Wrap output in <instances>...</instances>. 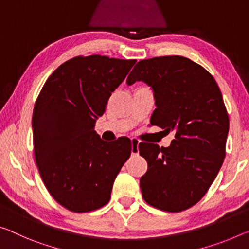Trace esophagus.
I'll return each instance as SVG.
<instances>
[{
	"instance_id": "34e87169",
	"label": "esophagus",
	"mask_w": 249,
	"mask_h": 249,
	"mask_svg": "<svg viewBox=\"0 0 249 249\" xmlns=\"http://www.w3.org/2000/svg\"><path fill=\"white\" fill-rule=\"evenodd\" d=\"M131 142H132V155H137V154H139L140 141L135 139V137H133V139H131Z\"/></svg>"
}]
</instances>
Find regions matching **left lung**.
<instances>
[{
  "mask_svg": "<svg viewBox=\"0 0 249 249\" xmlns=\"http://www.w3.org/2000/svg\"><path fill=\"white\" fill-rule=\"evenodd\" d=\"M136 81L154 90L151 124L176 131L169 147L140 143L148 165L140 180L142 195L160 211L188 210L206 194L226 155L230 118L222 93L210 72L178 55L140 61L126 82Z\"/></svg>",
  "mask_w": 249,
  "mask_h": 249,
  "instance_id": "1",
  "label": "left lung"
}]
</instances>
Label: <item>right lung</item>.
Instances as JSON below:
<instances>
[{"instance_id": "1", "label": "right lung", "mask_w": 249, "mask_h": 249, "mask_svg": "<svg viewBox=\"0 0 249 249\" xmlns=\"http://www.w3.org/2000/svg\"><path fill=\"white\" fill-rule=\"evenodd\" d=\"M135 62L75 56L50 75L38 94L32 117L35 161L47 191L66 210L89 213L107 204L131 156V140L107 144L94 124Z\"/></svg>"}]
</instances>
